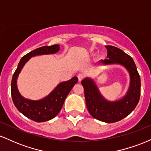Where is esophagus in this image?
Masks as SVG:
<instances>
[{"label": "esophagus", "mask_w": 151, "mask_h": 151, "mask_svg": "<svg viewBox=\"0 0 151 151\" xmlns=\"http://www.w3.org/2000/svg\"><path fill=\"white\" fill-rule=\"evenodd\" d=\"M77 78H78V80H79V81H81L84 78V76L82 74H79L77 75Z\"/></svg>", "instance_id": "obj_1"}]
</instances>
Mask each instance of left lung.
<instances>
[{
	"instance_id": "obj_1",
	"label": "left lung",
	"mask_w": 151,
	"mask_h": 151,
	"mask_svg": "<svg viewBox=\"0 0 151 151\" xmlns=\"http://www.w3.org/2000/svg\"><path fill=\"white\" fill-rule=\"evenodd\" d=\"M107 58L100 60L103 65L118 64L124 66L130 74V86L125 96L118 101L106 100L91 78L81 81L84 89L86 105L94 119L105 123H114L129 116L136 108L141 96V78L131 57L116 47L106 45Z\"/></svg>"
}]
</instances>
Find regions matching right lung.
Returning <instances> with one entry per match:
<instances>
[{
    "label": "right lung",
    "instance_id": "add662e5",
    "mask_svg": "<svg viewBox=\"0 0 151 151\" xmlns=\"http://www.w3.org/2000/svg\"><path fill=\"white\" fill-rule=\"evenodd\" d=\"M59 50L60 45H54L41 47L27 53L21 58L12 78L11 96L15 107L24 116L36 122L49 121L58 115L62 109L66 97L74 84L77 83V77H74L70 80L60 83L48 96L36 101L27 99L20 95L17 87V79L22 67L32 57L55 54Z\"/></svg>",
    "mask_w": 151,
    "mask_h": 151
}]
</instances>
